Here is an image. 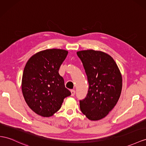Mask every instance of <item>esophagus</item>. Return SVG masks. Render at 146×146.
Here are the masks:
<instances>
[{
  "instance_id": "34e87169",
  "label": "esophagus",
  "mask_w": 146,
  "mask_h": 146,
  "mask_svg": "<svg viewBox=\"0 0 146 146\" xmlns=\"http://www.w3.org/2000/svg\"><path fill=\"white\" fill-rule=\"evenodd\" d=\"M71 93H72V94H71V96H74L75 95V91H74V89H72V90H71Z\"/></svg>"
}]
</instances>
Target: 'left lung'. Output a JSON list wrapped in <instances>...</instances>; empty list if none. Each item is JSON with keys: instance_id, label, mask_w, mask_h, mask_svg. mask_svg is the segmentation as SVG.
Wrapping results in <instances>:
<instances>
[{"instance_id": "left-lung-1", "label": "left lung", "mask_w": 146, "mask_h": 146, "mask_svg": "<svg viewBox=\"0 0 146 146\" xmlns=\"http://www.w3.org/2000/svg\"><path fill=\"white\" fill-rule=\"evenodd\" d=\"M89 83L86 97L80 100L82 113L91 120L108 115L117 104L122 89V77L111 56L94 50L77 52Z\"/></svg>"}]
</instances>
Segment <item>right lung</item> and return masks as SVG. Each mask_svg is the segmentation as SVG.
Returning <instances> with one entry per match:
<instances>
[{
	"instance_id": "right-lung-1",
	"label": "right lung",
	"mask_w": 146,
	"mask_h": 146,
	"mask_svg": "<svg viewBox=\"0 0 146 146\" xmlns=\"http://www.w3.org/2000/svg\"><path fill=\"white\" fill-rule=\"evenodd\" d=\"M68 51L52 48L37 52L28 60L22 77V92L29 107L48 117L57 112L71 92L58 70Z\"/></svg>"
}]
</instances>
